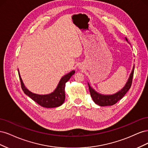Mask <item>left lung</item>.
Masks as SVG:
<instances>
[{
	"mask_svg": "<svg viewBox=\"0 0 148 148\" xmlns=\"http://www.w3.org/2000/svg\"><path fill=\"white\" fill-rule=\"evenodd\" d=\"M134 69L135 68L133 67L132 72L130 74V78L128 80V82L127 83L125 87L122 89V90L120 91L117 93L115 94V95L110 96H104L99 95V94H98L92 88H91V86H89V84H88L89 92H90L91 96L92 98V100L94 101V102H95L96 104L100 106H112L116 104L119 101L122 99V98L125 95V94L128 92L130 88H131L134 73Z\"/></svg>",
	"mask_w": 148,
	"mask_h": 148,
	"instance_id": "left-lung-1",
	"label": "left lung"
}]
</instances>
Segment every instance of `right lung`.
<instances>
[{"mask_svg": "<svg viewBox=\"0 0 148 148\" xmlns=\"http://www.w3.org/2000/svg\"><path fill=\"white\" fill-rule=\"evenodd\" d=\"M74 73L75 71H71L70 73L64 76V77L60 79V81L59 84H58V86L56 89V90L51 94H50V95H38L30 92L24 86L23 83L22 82V79L20 76V74L19 77L20 79L22 90L23 91V92L26 95L28 96L34 101L37 102L38 104L41 106L46 107V108H52V107H59L64 103L65 97V83L69 81L71 76Z\"/></svg>", "mask_w": 148, "mask_h": 148, "instance_id": "add662e5", "label": "right lung"}]
</instances>
